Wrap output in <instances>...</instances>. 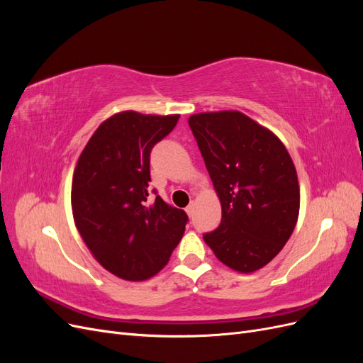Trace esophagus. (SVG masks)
Returning a JSON list of instances; mask_svg holds the SVG:
<instances>
[{"label":"esophagus","instance_id":"esophagus-1","mask_svg":"<svg viewBox=\"0 0 363 363\" xmlns=\"http://www.w3.org/2000/svg\"><path fill=\"white\" fill-rule=\"evenodd\" d=\"M186 213H188L189 216L194 215V203H191L188 207H186Z\"/></svg>","mask_w":363,"mask_h":363}]
</instances>
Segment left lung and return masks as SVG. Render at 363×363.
Segmentation results:
<instances>
[{"label":"left lung","instance_id":"obj_1","mask_svg":"<svg viewBox=\"0 0 363 363\" xmlns=\"http://www.w3.org/2000/svg\"><path fill=\"white\" fill-rule=\"evenodd\" d=\"M189 127L223 207L221 224L204 233L224 265L252 272L276 257L300 211L294 162L280 139L236 111L192 115Z\"/></svg>","mask_w":363,"mask_h":363}]
</instances>
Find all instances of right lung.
I'll return each instance as SVG.
<instances>
[{"label": "right lung", "mask_w": 363, "mask_h": 363, "mask_svg": "<svg viewBox=\"0 0 363 363\" xmlns=\"http://www.w3.org/2000/svg\"><path fill=\"white\" fill-rule=\"evenodd\" d=\"M179 115L121 112L96 128L72 179L75 225L95 259L124 280H145L167 265L189 218L150 191L151 150Z\"/></svg>", "instance_id": "right-lung-1"}]
</instances>
